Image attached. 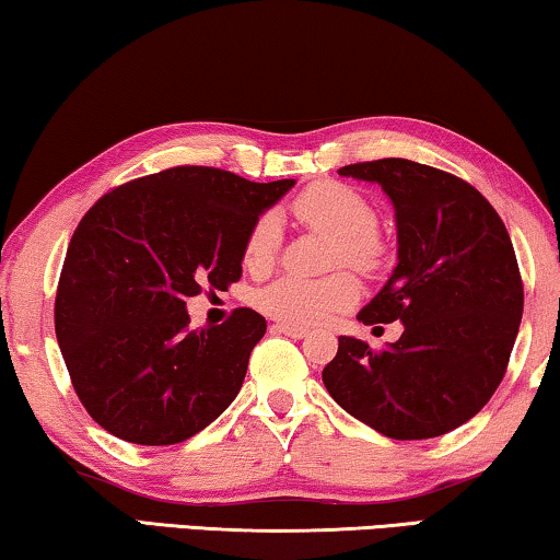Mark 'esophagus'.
Masks as SVG:
<instances>
[{"label": "esophagus", "instance_id": "34e87169", "mask_svg": "<svg viewBox=\"0 0 560 560\" xmlns=\"http://www.w3.org/2000/svg\"><path fill=\"white\" fill-rule=\"evenodd\" d=\"M271 331L273 334H287V337H294V339H302L308 334L306 327H296V324H273Z\"/></svg>", "mask_w": 560, "mask_h": 560}]
</instances>
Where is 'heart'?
I'll return each mask as SVG.
<instances>
[{
    "label": "heart",
    "mask_w": 560,
    "mask_h": 560,
    "mask_svg": "<svg viewBox=\"0 0 560 560\" xmlns=\"http://www.w3.org/2000/svg\"><path fill=\"white\" fill-rule=\"evenodd\" d=\"M302 223L337 238L334 264L349 261L370 269L380 261L382 241L377 236V213L360 190L341 183H314L291 203ZM279 248V221L271 213L258 215L246 236L244 261L248 269H269ZM360 281L349 271H334L322 279L287 273L256 291L254 302L264 314L289 324H316L331 312L354 304Z\"/></svg>",
    "instance_id": "heart-1"
}]
</instances>
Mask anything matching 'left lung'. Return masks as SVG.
I'll return each instance as SVG.
<instances>
[{
  "instance_id": "1",
  "label": "left lung",
  "mask_w": 560,
  "mask_h": 560,
  "mask_svg": "<svg viewBox=\"0 0 560 560\" xmlns=\"http://www.w3.org/2000/svg\"><path fill=\"white\" fill-rule=\"evenodd\" d=\"M395 208L397 266L357 319L399 322L382 352L339 337L322 380L341 410L392 440L460 428L493 397L523 316V283L495 208L445 171L382 158L339 168Z\"/></svg>"
}]
</instances>
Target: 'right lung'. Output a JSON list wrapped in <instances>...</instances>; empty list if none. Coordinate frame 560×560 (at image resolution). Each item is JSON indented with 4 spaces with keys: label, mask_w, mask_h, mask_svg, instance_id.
<instances>
[{
    "label": "right lung",
    "mask_w": 560,
    "mask_h": 560,
    "mask_svg": "<svg viewBox=\"0 0 560 560\" xmlns=\"http://www.w3.org/2000/svg\"><path fill=\"white\" fill-rule=\"evenodd\" d=\"M296 180L178 165L110 190L67 248L55 334L80 402L110 435L175 445L236 399L266 334L254 308L188 329L186 299L241 279L254 221Z\"/></svg>",
    "instance_id": "obj_1"
}]
</instances>
